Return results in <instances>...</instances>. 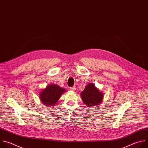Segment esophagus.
<instances>
[{"instance_id": "esophagus-1", "label": "esophagus", "mask_w": 148, "mask_h": 148, "mask_svg": "<svg viewBox=\"0 0 148 148\" xmlns=\"http://www.w3.org/2000/svg\"><path fill=\"white\" fill-rule=\"evenodd\" d=\"M70 89H71V90H72V91H75V90H76V86H72V87H70Z\"/></svg>"}]
</instances>
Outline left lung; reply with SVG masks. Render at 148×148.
<instances>
[{
  "instance_id": "1",
  "label": "left lung",
  "mask_w": 148,
  "mask_h": 148,
  "mask_svg": "<svg viewBox=\"0 0 148 148\" xmlns=\"http://www.w3.org/2000/svg\"><path fill=\"white\" fill-rule=\"evenodd\" d=\"M81 97L84 103L88 107L100 104L103 98V93L100 92L95 85L93 83H88L84 90L81 93Z\"/></svg>"
}]
</instances>
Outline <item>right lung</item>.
Returning a JSON list of instances; mask_svg holds the SVG:
<instances>
[{"label":"right lung","mask_w":148,"mask_h":148,"mask_svg":"<svg viewBox=\"0 0 148 148\" xmlns=\"http://www.w3.org/2000/svg\"><path fill=\"white\" fill-rule=\"evenodd\" d=\"M65 92H66L65 88L54 84H51L41 92L40 95L41 101L45 105L52 106L56 103Z\"/></svg>","instance_id":"add662e5"}]
</instances>
